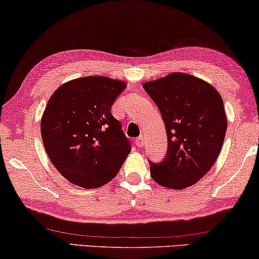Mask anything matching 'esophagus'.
I'll return each mask as SVG.
<instances>
[{
  "label": "esophagus",
  "instance_id": "obj_1",
  "mask_svg": "<svg viewBox=\"0 0 259 259\" xmlns=\"http://www.w3.org/2000/svg\"><path fill=\"white\" fill-rule=\"evenodd\" d=\"M136 145L138 147H143L144 146V137L143 136H140V137L137 138V139H136Z\"/></svg>",
  "mask_w": 259,
  "mask_h": 259
}]
</instances>
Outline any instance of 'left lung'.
<instances>
[{"instance_id":"obj_1","label":"left lung","mask_w":259,"mask_h":259,"mask_svg":"<svg viewBox=\"0 0 259 259\" xmlns=\"http://www.w3.org/2000/svg\"><path fill=\"white\" fill-rule=\"evenodd\" d=\"M143 88L158 107L167 137L165 158L150 162L151 177L170 189L193 186L223 147L227 128L223 99L209 83L180 72L144 83Z\"/></svg>"}]
</instances>
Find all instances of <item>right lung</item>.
Returning a JSON list of instances; mask_svg holds the SVG:
<instances>
[{"label": "right lung", "instance_id": "obj_1", "mask_svg": "<svg viewBox=\"0 0 259 259\" xmlns=\"http://www.w3.org/2000/svg\"><path fill=\"white\" fill-rule=\"evenodd\" d=\"M126 88L121 80L88 76L60 85L41 119L46 153L63 177L93 189L112 181L131 152V140L113 103Z\"/></svg>", "mask_w": 259, "mask_h": 259}]
</instances>
